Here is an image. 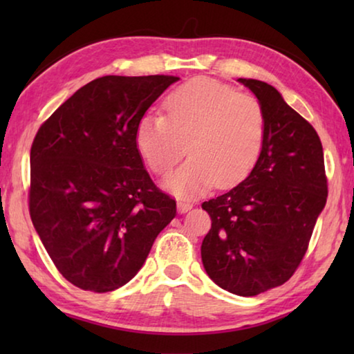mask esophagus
Here are the masks:
<instances>
[{"label": "esophagus", "instance_id": "1", "mask_svg": "<svg viewBox=\"0 0 354 354\" xmlns=\"http://www.w3.org/2000/svg\"><path fill=\"white\" fill-rule=\"evenodd\" d=\"M192 206H194V205H192L190 201H185V200H179V201H178V211L181 212V214L190 211Z\"/></svg>", "mask_w": 354, "mask_h": 354}]
</instances>
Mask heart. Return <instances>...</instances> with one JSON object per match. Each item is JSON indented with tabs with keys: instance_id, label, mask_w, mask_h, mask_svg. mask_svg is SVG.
Wrapping results in <instances>:
<instances>
[{
	"instance_id": "b5f03b06",
	"label": "heart",
	"mask_w": 354,
	"mask_h": 354,
	"mask_svg": "<svg viewBox=\"0 0 354 354\" xmlns=\"http://www.w3.org/2000/svg\"><path fill=\"white\" fill-rule=\"evenodd\" d=\"M164 111L139 120L136 145L149 170L167 175L187 143L190 159L165 181L173 194L196 195L214 184L231 187L253 170L267 133L266 111L254 95L195 77L167 95Z\"/></svg>"
}]
</instances>
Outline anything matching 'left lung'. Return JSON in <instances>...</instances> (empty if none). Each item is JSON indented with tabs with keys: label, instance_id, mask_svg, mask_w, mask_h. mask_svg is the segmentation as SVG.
Listing matches in <instances>:
<instances>
[{
	"label": "left lung",
	"instance_id": "1",
	"mask_svg": "<svg viewBox=\"0 0 354 354\" xmlns=\"http://www.w3.org/2000/svg\"><path fill=\"white\" fill-rule=\"evenodd\" d=\"M239 82L263 106L266 140L250 175L201 205L212 220L201 259L221 289L254 297L284 284L301 263L326 205L328 179L313 124L270 84L243 77Z\"/></svg>",
	"mask_w": 354,
	"mask_h": 354
}]
</instances>
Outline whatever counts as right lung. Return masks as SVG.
Listing matches in <instances>:
<instances>
[{
    "label": "right lung",
    "mask_w": 354,
    "mask_h": 354,
    "mask_svg": "<svg viewBox=\"0 0 354 354\" xmlns=\"http://www.w3.org/2000/svg\"><path fill=\"white\" fill-rule=\"evenodd\" d=\"M178 76H103L45 120L31 147L29 215L62 277L115 290L140 270L176 201L143 169L136 128Z\"/></svg>",
    "instance_id": "1"
}]
</instances>
